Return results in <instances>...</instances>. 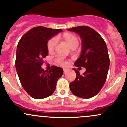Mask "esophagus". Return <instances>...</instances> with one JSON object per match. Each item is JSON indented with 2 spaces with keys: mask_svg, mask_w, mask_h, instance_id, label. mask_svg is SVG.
<instances>
[{
  "mask_svg": "<svg viewBox=\"0 0 127 127\" xmlns=\"http://www.w3.org/2000/svg\"><path fill=\"white\" fill-rule=\"evenodd\" d=\"M63 71H64V73H66V72L68 71V69H64Z\"/></svg>",
  "mask_w": 127,
  "mask_h": 127,
  "instance_id": "1",
  "label": "esophagus"
}]
</instances>
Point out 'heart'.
<instances>
[{"label":"heart","instance_id":"1","mask_svg":"<svg viewBox=\"0 0 127 127\" xmlns=\"http://www.w3.org/2000/svg\"><path fill=\"white\" fill-rule=\"evenodd\" d=\"M63 37L65 42H66V44H68V46L71 48L72 49H76L78 46L79 40H78V38H77V36L76 35H73V34L69 33H64L63 35ZM57 44H58V38L56 36H54V37L50 38L48 41L47 45L48 51L49 52H53L55 50ZM56 61L62 66H66L68 64V63L67 61H64L61 57L57 58L56 59Z\"/></svg>","mask_w":127,"mask_h":127}]
</instances>
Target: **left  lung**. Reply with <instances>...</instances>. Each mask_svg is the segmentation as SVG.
Listing matches in <instances>:
<instances>
[{
    "mask_svg": "<svg viewBox=\"0 0 127 127\" xmlns=\"http://www.w3.org/2000/svg\"><path fill=\"white\" fill-rule=\"evenodd\" d=\"M68 30L80 36L82 51L75 65L86 69L82 75L76 69H73L76 77L70 83L69 88L76 96L90 99L99 93L106 80L110 63L108 48L102 36L91 27L80 26Z\"/></svg>",
    "mask_w": 127,
    "mask_h": 127,
    "instance_id": "left-lung-1",
    "label": "left lung"
}]
</instances>
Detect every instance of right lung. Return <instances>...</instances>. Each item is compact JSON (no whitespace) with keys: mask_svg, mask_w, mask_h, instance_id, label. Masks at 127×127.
Instances as JSON below:
<instances>
[{"mask_svg":"<svg viewBox=\"0 0 127 127\" xmlns=\"http://www.w3.org/2000/svg\"><path fill=\"white\" fill-rule=\"evenodd\" d=\"M61 31L44 27H34L19 41L16 69L22 87L34 99H44L51 95L55 91L57 81L63 74V69L55 66L49 71L41 68L49 52L48 40Z\"/></svg>","mask_w":127,"mask_h":127,"instance_id":"add662e5","label":"right lung"}]
</instances>
